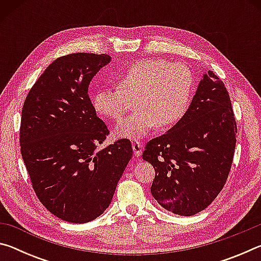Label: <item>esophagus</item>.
<instances>
[{"instance_id":"obj_1","label":"esophagus","mask_w":261,"mask_h":261,"mask_svg":"<svg viewBox=\"0 0 261 261\" xmlns=\"http://www.w3.org/2000/svg\"><path fill=\"white\" fill-rule=\"evenodd\" d=\"M132 149H134L135 155L139 156L141 154V151H143V146H141V144L139 143L138 140H135L134 143H132Z\"/></svg>"}]
</instances>
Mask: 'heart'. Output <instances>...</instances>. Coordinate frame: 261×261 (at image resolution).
I'll return each mask as SVG.
<instances>
[{"label": "heart", "instance_id": "obj_1", "mask_svg": "<svg viewBox=\"0 0 261 261\" xmlns=\"http://www.w3.org/2000/svg\"><path fill=\"white\" fill-rule=\"evenodd\" d=\"M194 92V76L187 64L163 59L137 61L118 76V86L99 90L92 98L94 109L120 121L134 108L138 110L121 122L118 136L138 139L154 127L168 129L184 117Z\"/></svg>", "mask_w": 261, "mask_h": 261}]
</instances>
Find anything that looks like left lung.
Masks as SVG:
<instances>
[{
  "instance_id": "obj_1",
  "label": "left lung",
  "mask_w": 261,
  "mask_h": 261,
  "mask_svg": "<svg viewBox=\"0 0 261 261\" xmlns=\"http://www.w3.org/2000/svg\"><path fill=\"white\" fill-rule=\"evenodd\" d=\"M236 134L227 88L208 71L182 120L145 147L143 159L155 169L151 187L154 199L178 215L205 210L227 182Z\"/></svg>"
}]
</instances>
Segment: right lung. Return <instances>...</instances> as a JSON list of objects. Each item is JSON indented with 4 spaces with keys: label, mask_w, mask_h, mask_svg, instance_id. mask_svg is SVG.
<instances>
[{
    "label": "right lung",
    "mask_w": 261,
    "mask_h": 261,
    "mask_svg": "<svg viewBox=\"0 0 261 261\" xmlns=\"http://www.w3.org/2000/svg\"><path fill=\"white\" fill-rule=\"evenodd\" d=\"M107 54L73 53L48 65L26 95L19 129L20 153L38 199L72 223L94 220L107 210L132 156L130 140L101 151L109 135L88 95Z\"/></svg>",
    "instance_id": "obj_1"
}]
</instances>
